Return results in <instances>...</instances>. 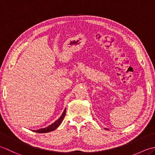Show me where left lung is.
<instances>
[{
	"mask_svg": "<svg viewBox=\"0 0 155 155\" xmlns=\"http://www.w3.org/2000/svg\"><path fill=\"white\" fill-rule=\"evenodd\" d=\"M105 129H108V128H105Z\"/></svg>",
	"mask_w": 155,
	"mask_h": 155,
	"instance_id": "left-lung-1",
	"label": "left lung"
}]
</instances>
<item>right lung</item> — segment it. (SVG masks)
<instances>
[{"label": "right lung", "mask_w": 155, "mask_h": 155, "mask_svg": "<svg viewBox=\"0 0 155 155\" xmlns=\"http://www.w3.org/2000/svg\"><path fill=\"white\" fill-rule=\"evenodd\" d=\"M65 114H66V108L64 110L61 116L58 118V119H57L55 122H54L53 123L45 128H40V129H38V130H32V131H33V132H35V133H46L51 132L52 130H54L56 128H58L59 127V125L61 124L62 120H63L64 118Z\"/></svg>", "instance_id": "1"}]
</instances>
